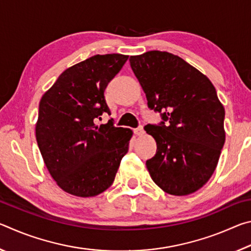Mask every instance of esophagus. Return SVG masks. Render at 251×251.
<instances>
[{
    "label": "esophagus",
    "mask_w": 251,
    "mask_h": 251,
    "mask_svg": "<svg viewBox=\"0 0 251 251\" xmlns=\"http://www.w3.org/2000/svg\"><path fill=\"white\" fill-rule=\"evenodd\" d=\"M134 131H135V134L137 135V136H141V135H143V134H144V128H143V126H139V127H137V128H135V129H134Z\"/></svg>",
    "instance_id": "esophagus-1"
}]
</instances>
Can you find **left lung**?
I'll return each instance as SVG.
<instances>
[{
	"label": "left lung",
	"instance_id": "1",
	"mask_svg": "<svg viewBox=\"0 0 251 251\" xmlns=\"http://www.w3.org/2000/svg\"><path fill=\"white\" fill-rule=\"evenodd\" d=\"M146 94L160 113L158 125H146L157 151L146 161L151 179L175 196L197 192L215 172L225 144V108L206 75L181 57L150 50L129 57Z\"/></svg>",
	"mask_w": 251,
	"mask_h": 251
}]
</instances>
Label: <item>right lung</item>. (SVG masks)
I'll return each instance as SVG.
<instances>
[{
    "label": "right lung",
    "instance_id": "right-lung-1",
    "mask_svg": "<svg viewBox=\"0 0 251 251\" xmlns=\"http://www.w3.org/2000/svg\"><path fill=\"white\" fill-rule=\"evenodd\" d=\"M128 56L94 55L65 70L42 96L35 126L44 163L56 184L71 195L93 197L115 179L133 131L112 121L104 92Z\"/></svg>",
    "mask_w": 251,
    "mask_h": 251
}]
</instances>
